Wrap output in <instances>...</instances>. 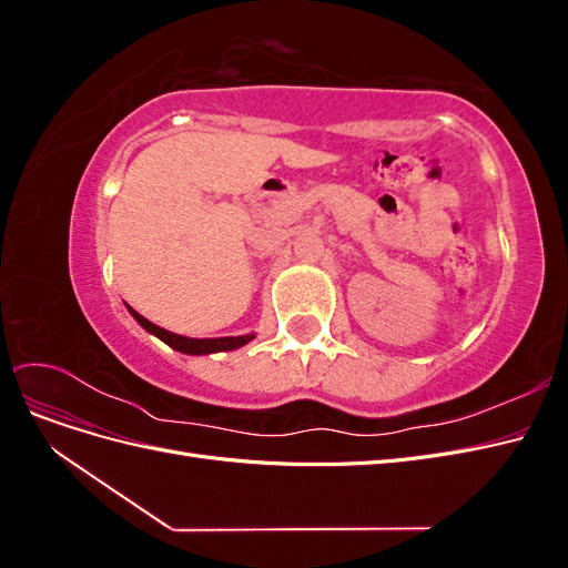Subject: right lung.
Returning <instances> with one entry per match:
<instances>
[{"label": "right lung", "mask_w": 568, "mask_h": 568, "mask_svg": "<svg viewBox=\"0 0 568 568\" xmlns=\"http://www.w3.org/2000/svg\"><path fill=\"white\" fill-rule=\"evenodd\" d=\"M130 315L140 322L144 329L153 336H159L163 343H168L170 348H175L180 353H186V355H205V353H222V351H234V348H242L246 346L248 341L255 338V334H246V336H222V338H189V336H180V334H173V332H165L161 329L159 324L149 322L146 317H142L136 311H132V307L128 305Z\"/></svg>", "instance_id": "obj_1"}]
</instances>
